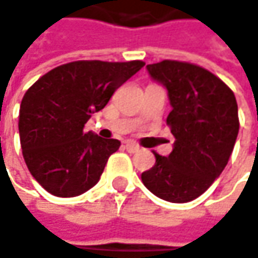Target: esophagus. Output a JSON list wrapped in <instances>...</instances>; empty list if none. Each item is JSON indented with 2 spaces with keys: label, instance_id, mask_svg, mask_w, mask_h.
<instances>
[{
  "label": "esophagus",
  "instance_id": "1",
  "mask_svg": "<svg viewBox=\"0 0 258 258\" xmlns=\"http://www.w3.org/2000/svg\"><path fill=\"white\" fill-rule=\"evenodd\" d=\"M124 147H126V149H127L129 152H138V151H139V147L136 145L135 142H132V141H126V142H124Z\"/></svg>",
  "mask_w": 258,
  "mask_h": 258
}]
</instances>
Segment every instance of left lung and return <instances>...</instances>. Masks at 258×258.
Masks as SVG:
<instances>
[{"mask_svg": "<svg viewBox=\"0 0 258 258\" xmlns=\"http://www.w3.org/2000/svg\"><path fill=\"white\" fill-rule=\"evenodd\" d=\"M168 93L167 124L175 138L171 154L154 152V167L141 178L160 199L186 203L203 195L224 171L238 136V106L232 90L199 65L162 60L147 65Z\"/></svg>", "mask_w": 258, "mask_h": 258, "instance_id": "1", "label": "left lung"}]
</instances>
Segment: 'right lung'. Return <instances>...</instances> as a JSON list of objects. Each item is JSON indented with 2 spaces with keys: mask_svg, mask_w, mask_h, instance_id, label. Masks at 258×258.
Returning a JSON list of instances; mask_svg holds the SVG:
<instances>
[{
  "mask_svg": "<svg viewBox=\"0 0 258 258\" xmlns=\"http://www.w3.org/2000/svg\"><path fill=\"white\" fill-rule=\"evenodd\" d=\"M144 65L75 60L53 68L26 91L20 144L29 171L46 191L74 198L96 186L120 142L84 132V124Z\"/></svg>",
  "mask_w": 258,
  "mask_h": 258,
  "instance_id": "obj_1",
  "label": "right lung"
}]
</instances>
